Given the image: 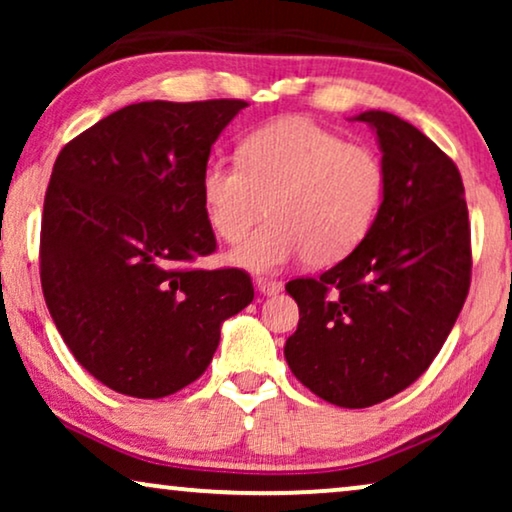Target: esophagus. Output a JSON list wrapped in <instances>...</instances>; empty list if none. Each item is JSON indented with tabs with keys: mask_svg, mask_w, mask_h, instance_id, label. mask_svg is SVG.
<instances>
[{
	"mask_svg": "<svg viewBox=\"0 0 512 512\" xmlns=\"http://www.w3.org/2000/svg\"><path fill=\"white\" fill-rule=\"evenodd\" d=\"M256 286L263 296H277V293L282 291V282H277V279H268V277L256 279Z\"/></svg>",
	"mask_w": 512,
	"mask_h": 512,
	"instance_id": "obj_1",
	"label": "esophagus"
}]
</instances>
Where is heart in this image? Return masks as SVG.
<instances>
[{
  "mask_svg": "<svg viewBox=\"0 0 512 512\" xmlns=\"http://www.w3.org/2000/svg\"><path fill=\"white\" fill-rule=\"evenodd\" d=\"M387 191V167L368 144L305 116H284L251 130L240 160L202 167L200 198L221 240L237 242L268 202L270 221L233 251L247 270L272 272L305 256L310 265L347 258L373 228Z\"/></svg>",
  "mask_w": 512,
  "mask_h": 512,
  "instance_id": "1",
  "label": "heart"
}]
</instances>
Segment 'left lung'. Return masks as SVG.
<instances>
[{
	"label": "left lung",
	"instance_id": "left-lung-1",
	"mask_svg": "<svg viewBox=\"0 0 512 512\" xmlns=\"http://www.w3.org/2000/svg\"><path fill=\"white\" fill-rule=\"evenodd\" d=\"M377 132L387 191L359 247L321 277L286 284L300 321L291 373L340 408H370L410 387L443 347L471 286V223L457 165L387 111Z\"/></svg>",
	"mask_w": 512,
	"mask_h": 512
}]
</instances>
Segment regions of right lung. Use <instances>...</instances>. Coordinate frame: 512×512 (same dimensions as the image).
I'll list each match as a JSON object with an SVG mask.
<instances>
[{
	"instance_id": "obj_1",
	"label": "right lung",
	"mask_w": 512,
	"mask_h": 512,
	"mask_svg": "<svg viewBox=\"0 0 512 512\" xmlns=\"http://www.w3.org/2000/svg\"><path fill=\"white\" fill-rule=\"evenodd\" d=\"M244 107L130 104L55 160L41 216V289L74 359L118 394L163 398L198 380L223 321L254 300L244 270L193 268L216 249L202 167Z\"/></svg>"
}]
</instances>
